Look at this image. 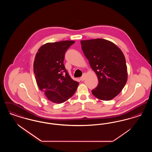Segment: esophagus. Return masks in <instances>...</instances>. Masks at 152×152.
Returning a JSON list of instances; mask_svg holds the SVG:
<instances>
[{
  "instance_id": "34e87169",
  "label": "esophagus",
  "mask_w": 152,
  "mask_h": 152,
  "mask_svg": "<svg viewBox=\"0 0 152 152\" xmlns=\"http://www.w3.org/2000/svg\"><path fill=\"white\" fill-rule=\"evenodd\" d=\"M86 73H84L83 75V76H82V77H80V80H81V81H84V80L86 79Z\"/></svg>"
}]
</instances>
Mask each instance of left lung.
Segmentation results:
<instances>
[{"instance_id":"obj_1","label":"left lung","mask_w":152,"mask_h":152,"mask_svg":"<svg viewBox=\"0 0 152 152\" xmlns=\"http://www.w3.org/2000/svg\"><path fill=\"white\" fill-rule=\"evenodd\" d=\"M81 44L99 80L92 94L101 100H112L121 92L128 80L123 52L115 44L104 39L81 40Z\"/></svg>"}]
</instances>
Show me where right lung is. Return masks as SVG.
Listing matches in <instances>:
<instances>
[{"instance_id":"add662e5","label":"right lung","mask_w":152,"mask_h":152,"mask_svg":"<svg viewBox=\"0 0 152 152\" xmlns=\"http://www.w3.org/2000/svg\"><path fill=\"white\" fill-rule=\"evenodd\" d=\"M75 42L64 40L47 43L36 53L34 72L37 86L54 103L61 104L68 100L79 84L71 77L63 64L65 52Z\"/></svg>"}]
</instances>
